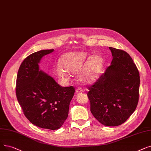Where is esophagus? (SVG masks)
<instances>
[{
    "mask_svg": "<svg viewBox=\"0 0 151 151\" xmlns=\"http://www.w3.org/2000/svg\"><path fill=\"white\" fill-rule=\"evenodd\" d=\"M83 93V91L81 89V88H78L76 89V93L78 94V93Z\"/></svg>",
    "mask_w": 151,
    "mask_h": 151,
    "instance_id": "34e87169",
    "label": "esophagus"
}]
</instances>
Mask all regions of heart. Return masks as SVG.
Listing matches in <instances>:
<instances>
[{
  "label": "heart",
  "instance_id": "heart-1",
  "mask_svg": "<svg viewBox=\"0 0 151 151\" xmlns=\"http://www.w3.org/2000/svg\"><path fill=\"white\" fill-rule=\"evenodd\" d=\"M60 67H57V75L67 79L71 74L80 71L78 79L84 83H91L96 80L102 69L104 60L99 54L89 56L86 52H70L62 55L59 60Z\"/></svg>",
  "mask_w": 151,
  "mask_h": 151
}]
</instances>
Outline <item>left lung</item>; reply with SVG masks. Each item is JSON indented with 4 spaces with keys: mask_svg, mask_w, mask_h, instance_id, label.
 <instances>
[{
    "mask_svg": "<svg viewBox=\"0 0 151 151\" xmlns=\"http://www.w3.org/2000/svg\"><path fill=\"white\" fill-rule=\"evenodd\" d=\"M111 65L88 87L91 112L105 126H119L134 112L139 101V73L130 55L109 47Z\"/></svg>",
    "mask_w": 151,
    "mask_h": 151,
    "instance_id": "left-lung-1",
    "label": "left lung"
}]
</instances>
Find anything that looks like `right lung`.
Wrapping results in <instances>:
<instances>
[{"instance_id": "add662e5", "label": "right lung", "mask_w": 151, "mask_h": 151, "mask_svg": "<svg viewBox=\"0 0 151 151\" xmlns=\"http://www.w3.org/2000/svg\"><path fill=\"white\" fill-rule=\"evenodd\" d=\"M53 51L36 52L23 61L17 77L16 95L24 115L32 124L55 130L67 119L75 88L60 86L53 78L39 70L42 57Z\"/></svg>"}]
</instances>
